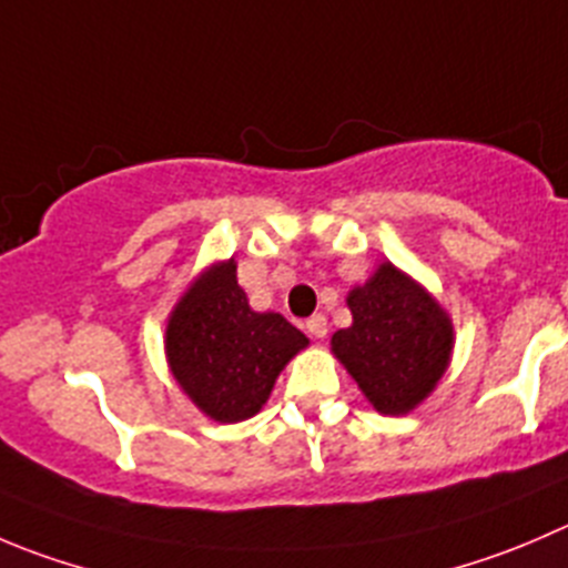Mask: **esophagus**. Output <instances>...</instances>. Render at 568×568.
<instances>
[{
  "instance_id": "obj_1",
  "label": "esophagus",
  "mask_w": 568,
  "mask_h": 568,
  "mask_svg": "<svg viewBox=\"0 0 568 568\" xmlns=\"http://www.w3.org/2000/svg\"><path fill=\"white\" fill-rule=\"evenodd\" d=\"M305 327H307V333L313 335V338H324V335H327V318H324L322 313H316V316L307 318Z\"/></svg>"
}]
</instances>
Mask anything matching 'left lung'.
Wrapping results in <instances>:
<instances>
[{
    "label": "left lung",
    "mask_w": 568,
    "mask_h": 568,
    "mask_svg": "<svg viewBox=\"0 0 568 568\" xmlns=\"http://www.w3.org/2000/svg\"><path fill=\"white\" fill-rule=\"evenodd\" d=\"M352 327L333 335V355L344 363L374 410L405 416L430 396L453 355L449 313L394 263L349 291Z\"/></svg>",
    "instance_id": "8db88e82"
}]
</instances>
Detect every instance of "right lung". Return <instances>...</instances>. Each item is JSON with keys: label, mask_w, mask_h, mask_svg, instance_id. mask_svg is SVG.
<instances>
[{"label": "right lung", "mask_w": 568, "mask_h": 568, "mask_svg": "<svg viewBox=\"0 0 568 568\" xmlns=\"http://www.w3.org/2000/svg\"><path fill=\"white\" fill-rule=\"evenodd\" d=\"M305 346V333L288 318L252 311L233 257L205 268L166 324L174 379L205 416L222 424L255 416L285 363Z\"/></svg>", "instance_id": "1"}]
</instances>
